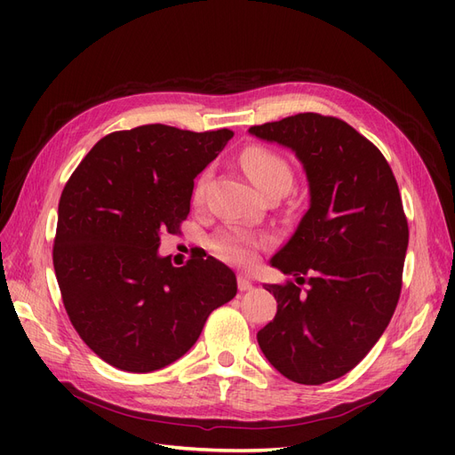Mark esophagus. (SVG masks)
Wrapping results in <instances>:
<instances>
[{"label":"esophagus","mask_w":455,"mask_h":455,"mask_svg":"<svg viewBox=\"0 0 455 455\" xmlns=\"http://www.w3.org/2000/svg\"><path fill=\"white\" fill-rule=\"evenodd\" d=\"M237 286H239L241 292H246V291H251V288H252V281H251V277H246V275H239Z\"/></svg>","instance_id":"1"}]
</instances>
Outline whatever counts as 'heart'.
Masks as SVG:
<instances>
[{"mask_svg":"<svg viewBox=\"0 0 455 455\" xmlns=\"http://www.w3.org/2000/svg\"><path fill=\"white\" fill-rule=\"evenodd\" d=\"M241 164L246 174L251 176L252 184L267 194L269 189L284 188L292 184V169L288 161L264 146H249L241 154ZM194 199L199 203L203 199V182L197 184ZM214 252L231 264H251L256 251V241L246 237L243 233H220L212 243Z\"/></svg>","mask_w":455,"mask_h":455,"instance_id":"b5f03b06","label":"heart"}]
</instances>
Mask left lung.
I'll return each instance as SVG.
<instances>
[{"mask_svg": "<svg viewBox=\"0 0 455 455\" xmlns=\"http://www.w3.org/2000/svg\"><path fill=\"white\" fill-rule=\"evenodd\" d=\"M249 132L294 151L311 197L271 258L296 283L267 284L277 315L258 332L259 349L296 383L332 381L376 346L401 298L408 220L395 174L374 144L332 116L298 114Z\"/></svg>", "mask_w": 455, "mask_h": 455, "instance_id": "1", "label": "left lung"}]
</instances>
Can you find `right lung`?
Here are the masks:
<instances>
[{
  "instance_id": "add662e5",
  "label": "right lung",
  "mask_w": 455,
  "mask_h": 455,
  "mask_svg": "<svg viewBox=\"0 0 455 455\" xmlns=\"http://www.w3.org/2000/svg\"><path fill=\"white\" fill-rule=\"evenodd\" d=\"M231 136L161 123L117 131L64 186L52 266L79 338L108 364L136 374L169 366L237 294L235 273L216 258L174 267L157 254L163 233H180L196 176Z\"/></svg>"
}]
</instances>
